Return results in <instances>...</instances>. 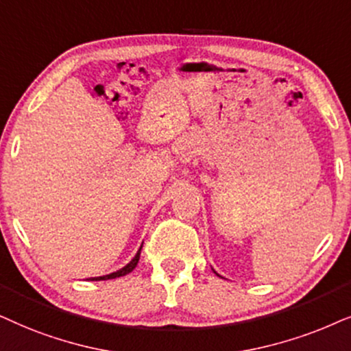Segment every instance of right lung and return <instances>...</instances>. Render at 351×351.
I'll use <instances>...</instances> for the list:
<instances>
[{"instance_id":"obj_1","label":"right lung","mask_w":351,"mask_h":351,"mask_svg":"<svg viewBox=\"0 0 351 351\" xmlns=\"http://www.w3.org/2000/svg\"><path fill=\"white\" fill-rule=\"evenodd\" d=\"M141 249L143 245L139 247L138 254L134 255V258L130 261L127 266H123V268H120L119 271H115V273H110V274H106V276H99V278H90V281H107V279H115V278H120V276H125V274L132 273V271L136 268L138 261H139V255H141Z\"/></svg>"}]
</instances>
